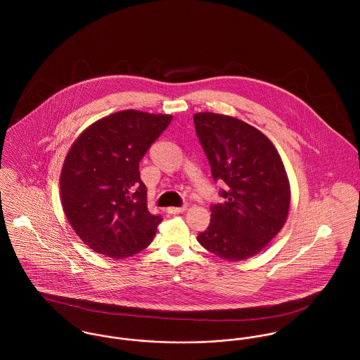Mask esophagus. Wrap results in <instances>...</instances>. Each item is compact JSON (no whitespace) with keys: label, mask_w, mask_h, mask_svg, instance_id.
<instances>
[{"label":"esophagus","mask_w":360,"mask_h":360,"mask_svg":"<svg viewBox=\"0 0 360 360\" xmlns=\"http://www.w3.org/2000/svg\"><path fill=\"white\" fill-rule=\"evenodd\" d=\"M187 209V206H180V207H167V213H172V214H179V213H183L184 210Z\"/></svg>","instance_id":"obj_1"}]
</instances>
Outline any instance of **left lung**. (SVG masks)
<instances>
[{
  "mask_svg": "<svg viewBox=\"0 0 360 360\" xmlns=\"http://www.w3.org/2000/svg\"><path fill=\"white\" fill-rule=\"evenodd\" d=\"M213 180L223 204L210 206V223L197 240L227 260L257 255L283 229L290 207V184L271 141L254 126L210 112L194 116Z\"/></svg>",
  "mask_w": 360,
  "mask_h": 360,
  "instance_id": "1",
  "label": "left lung"
}]
</instances>
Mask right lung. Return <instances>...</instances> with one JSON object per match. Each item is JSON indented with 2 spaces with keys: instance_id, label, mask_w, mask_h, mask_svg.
Returning a JSON list of instances; mask_svg holds the SVG:
<instances>
[{
  "instance_id": "1",
  "label": "right lung",
  "mask_w": 360,
  "mask_h": 360,
  "mask_svg": "<svg viewBox=\"0 0 360 360\" xmlns=\"http://www.w3.org/2000/svg\"><path fill=\"white\" fill-rule=\"evenodd\" d=\"M170 120V115L122 110L86 129L68 153L60 173L62 206L94 252L122 259L153 243L162 216L147 207L139 169Z\"/></svg>"
}]
</instances>
